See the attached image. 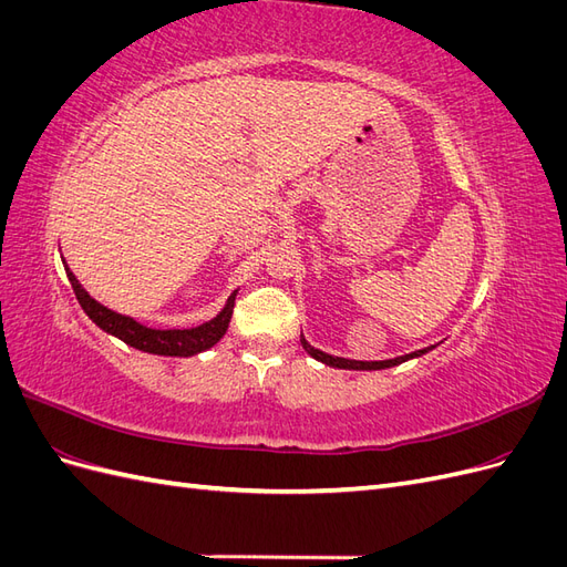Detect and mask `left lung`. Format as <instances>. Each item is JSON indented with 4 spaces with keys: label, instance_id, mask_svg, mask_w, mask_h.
<instances>
[{
    "label": "left lung",
    "instance_id": "left-lung-1",
    "mask_svg": "<svg viewBox=\"0 0 567 567\" xmlns=\"http://www.w3.org/2000/svg\"><path fill=\"white\" fill-rule=\"evenodd\" d=\"M300 342H302V348L310 352L315 359H319V362H323V364H329V367H338V369H364V371H371V369H390V367H398V364H402V362H406V359H411V357H421V354H425L427 350L431 348H423V350H416V352H409V354H402V357H394V359H385V362H354V359H346V357H333V354H326V352H321V350H317V348H312L310 342H307L305 338H300Z\"/></svg>",
    "mask_w": 567,
    "mask_h": 567
}]
</instances>
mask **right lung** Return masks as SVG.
Listing matches in <instances>:
<instances>
[{
	"label": "right lung",
	"instance_id": "right-lung-1",
	"mask_svg": "<svg viewBox=\"0 0 567 567\" xmlns=\"http://www.w3.org/2000/svg\"><path fill=\"white\" fill-rule=\"evenodd\" d=\"M65 274L68 281H71L75 298L82 305V310L87 312V317L104 329L106 333L120 338L127 346L142 350V352H153V354H165V357H192L198 354L203 350L213 348L215 342L227 333L229 321L234 315V300H236V290L229 296L225 310H221L215 319L205 321L196 329H169V331H161V329H148V326H142L140 321H134L132 317L117 315L109 307L99 305L87 290L80 286V281L75 279V274L68 269L65 265Z\"/></svg>",
	"mask_w": 567,
	"mask_h": 567
}]
</instances>
